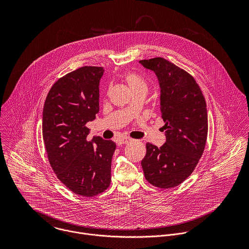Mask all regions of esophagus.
I'll return each mask as SVG.
<instances>
[{
  "label": "esophagus",
  "instance_id": "obj_1",
  "mask_svg": "<svg viewBox=\"0 0 249 249\" xmlns=\"http://www.w3.org/2000/svg\"><path fill=\"white\" fill-rule=\"evenodd\" d=\"M130 141H131V138H129V137L120 138V139L118 140V144L121 145V144H124V143H128Z\"/></svg>",
  "mask_w": 249,
  "mask_h": 249
}]
</instances>
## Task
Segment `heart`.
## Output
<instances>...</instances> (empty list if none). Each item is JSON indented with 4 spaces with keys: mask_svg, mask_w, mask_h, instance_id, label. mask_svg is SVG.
I'll return each mask as SVG.
<instances>
[{
    "mask_svg": "<svg viewBox=\"0 0 249 249\" xmlns=\"http://www.w3.org/2000/svg\"><path fill=\"white\" fill-rule=\"evenodd\" d=\"M125 80L133 92L140 90V89H145V90L147 89V85H146V82L144 81V79L142 78V76H140L139 74H137L135 72L126 73Z\"/></svg>",
    "mask_w": 249,
    "mask_h": 249,
    "instance_id": "1",
    "label": "heart"
}]
</instances>
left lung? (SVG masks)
I'll return each mask as SVG.
<instances>
[{"label":"left lung","instance_id":"8db88e82","mask_svg":"<svg viewBox=\"0 0 249 249\" xmlns=\"http://www.w3.org/2000/svg\"><path fill=\"white\" fill-rule=\"evenodd\" d=\"M158 77L166 142H147L141 162L145 179L161 189L177 187L189 178L205 148L208 117L204 96L188 71L162 57L140 60Z\"/></svg>","mask_w":249,"mask_h":249}]
</instances>
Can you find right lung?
Segmentation results:
<instances>
[{"instance_id":"obj_1","label":"right lung","mask_w":249,"mask_h":249,"mask_svg":"<svg viewBox=\"0 0 249 249\" xmlns=\"http://www.w3.org/2000/svg\"><path fill=\"white\" fill-rule=\"evenodd\" d=\"M103 67L84 66L57 79L49 91L42 133L50 165L72 193L91 197L105 192L111 181V161L116 143L87 139L86 124L100 111Z\"/></svg>"}]
</instances>
